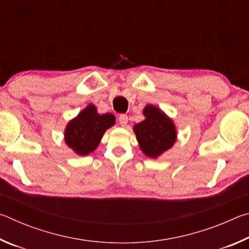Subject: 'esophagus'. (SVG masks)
I'll list each match as a JSON object with an SVG mask.
<instances>
[{
    "label": "esophagus",
    "mask_w": 249,
    "mask_h": 249,
    "mask_svg": "<svg viewBox=\"0 0 249 249\" xmlns=\"http://www.w3.org/2000/svg\"><path fill=\"white\" fill-rule=\"evenodd\" d=\"M119 122H120L121 126H126L128 123V116L126 114H121L119 116Z\"/></svg>",
    "instance_id": "34e87169"
}]
</instances>
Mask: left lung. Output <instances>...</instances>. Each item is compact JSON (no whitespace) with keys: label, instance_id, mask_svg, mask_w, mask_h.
<instances>
[{"label":"left lung","instance_id":"obj_1","mask_svg":"<svg viewBox=\"0 0 249 249\" xmlns=\"http://www.w3.org/2000/svg\"><path fill=\"white\" fill-rule=\"evenodd\" d=\"M144 115L146 120L135 125L134 132L142 153L156 158L175 144L176 128L169 117L153 105H147Z\"/></svg>","mask_w":249,"mask_h":249}]
</instances>
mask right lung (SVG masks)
<instances>
[{"label": "right lung", "instance_id": "1", "mask_svg": "<svg viewBox=\"0 0 249 249\" xmlns=\"http://www.w3.org/2000/svg\"><path fill=\"white\" fill-rule=\"evenodd\" d=\"M114 123V115H99L93 105H89L67 126V145L81 156L90 154L98 147L105 130Z\"/></svg>", "mask_w": 249, "mask_h": 249}]
</instances>
